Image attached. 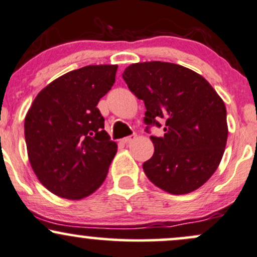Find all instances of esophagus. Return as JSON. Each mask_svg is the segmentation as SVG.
Returning a JSON list of instances; mask_svg holds the SVG:
<instances>
[{
	"label": "esophagus",
	"instance_id": "34e87169",
	"mask_svg": "<svg viewBox=\"0 0 257 257\" xmlns=\"http://www.w3.org/2000/svg\"><path fill=\"white\" fill-rule=\"evenodd\" d=\"M135 138H136V135H132V136H128V137L122 138L121 142H122L123 144H130V143H131V142L135 141Z\"/></svg>",
	"mask_w": 257,
	"mask_h": 257
}]
</instances>
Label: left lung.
Returning a JSON list of instances; mask_svg holds the SVG:
<instances>
[{
  "label": "left lung",
  "mask_w": 257,
  "mask_h": 257,
  "mask_svg": "<svg viewBox=\"0 0 257 257\" xmlns=\"http://www.w3.org/2000/svg\"><path fill=\"white\" fill-rule=\"evenodd\" d=\"M122 78L144 101V122L160 127V117L166 121L162 137L150 136L154 155L143 164L150 182L172 195L201 188L218 168L227 142L226 107L218 92L201 74L171 62L132 63Z\"/></svg>",
  "instance_id": "1"
}]
</instances>
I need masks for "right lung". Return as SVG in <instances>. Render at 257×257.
<instances>
[{
  "label": "right lung",
  "instance_id": "right-lung-1",
  "mask_svg": "<svg viewBox=\"0 0 257 257\" xmlns=\"http://www.w3.org/2000/svg\"><path fill=\"white\" fill-rule=\"evenodd\" d=\"M116 65H90L51 81L25 116L30 164L42 185L59 197L81 200L107 177L117 146L96 107L115 83Z\"/></svg>",
  "mask_w": 257,
  "mask_h": 257
}]
</instances>
